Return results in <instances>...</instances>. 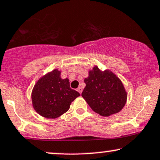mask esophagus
<instances>
[{
    "mask_svg": "<svg viewBox=\"0 0 160 160\" xmlns=\"http://www.w3.org/2000/svg\"><path fill=\"white\" fill-rule=\"evenodd\" d=\"M77 90H78V92H79V93L81 94V93H82V87H80H80H78V89H77Z\"/></svg>",
    "mask_w": 160,
    "mask_h": 160,
    "instance_id": "34e87169",
    "label": "esophagus"
}]
</instances>
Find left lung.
Returning a JSON list of instances; mask_svg holds the SVG:
<instances>
[{
  "label": "left lung",
  "mask_w": 160,
  "mask_h": 160,
  "mask_svg": "<svg viewBox=\"0 0 160 160\" xmlns=\"http://www.w3.org/2000/svg\"><path fill=\"white\" fill-rule=\"evenodd\" d=\"M86 87L82 92L92 110L101 116L118 113L127 102V92L122 82L109 70L103 72L95 66L85 78Z\"/></svg>",
  "instance_id": "8db88e82"
}]
</instances>
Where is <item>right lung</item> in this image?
Segmentation results:
<instances>
[{"label":"right lung","mask_w":160,"mask_h":160,"mask_svg":"<svg viewBox=\"0 0 160 160\" xmlns=\"http://www.w3.org/2000/svg\"><path fill=\"white\" fill-rule=\"evenodd\" d=\"M61 72L54 69L36 82L32 91V107L47 118H57L70 108L80 93L70 88L68 78L62 79Z\"/></svg>","instance_id":"add662e5"}]
</instances>
